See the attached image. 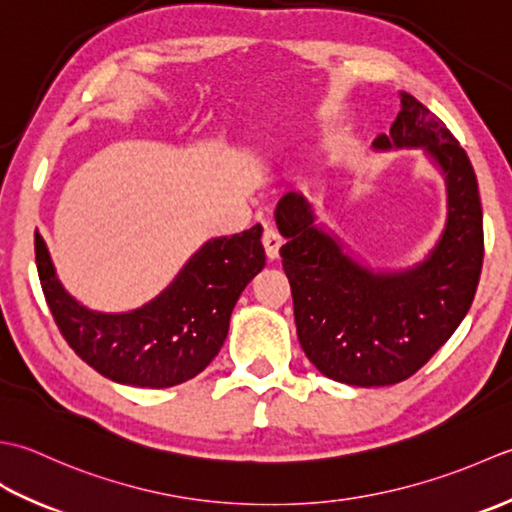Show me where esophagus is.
Segmentation results:
<instances>
[{
    "label": "esophagus",
    "mask_w": 512,
    "mask_h": 512,
    "mask_svg": "<svg viewBox=\"0 0 512 512\" xmlns=\"http://www.w3.org/2000/svg\"><path fill=\"white\" fill-rule=\"evenodd\" d=\"M280 245H283V236H280L276 229L267 227L265 234H263V247H265V254L267 258H278V252H280Z\"/></svg>",
    "instance_id": "esophagus-1"
}]
</instances>
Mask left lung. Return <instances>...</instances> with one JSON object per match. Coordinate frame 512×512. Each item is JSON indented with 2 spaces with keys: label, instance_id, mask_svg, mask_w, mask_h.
<instances>
[{
  "label": "left lung",
  "instance_id": "left-lung-1",
  "mask_svg": "<svg viewBox=\"0 0 512 512\" xmlns=\"http://www.w3.org/2000/svg\"><path fill=\"white\" fill-rule=\"evenodd\" d=\"M378 150L424 148L440 165L448 221L431 256L409 271L375 274L314 225L305 196L287 192L276 207L280 247L294 298L300 347L327 378L387 387L422 369L453 336L475 298L484 263V218L477 176L451 130L402 92V110Z\"/></svg>",
  "mask_w": 512,
  "mask_h": 512
}]
</instances>
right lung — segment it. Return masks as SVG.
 Segmentation results:
<instances>
[{
	"label": "right lung",
	"mask_w": 512,
	"mask_h": 512,
	"mask_svg": "<svg viewBox=\"0 0 512 512\" xmlns=\"http://www.w3.org/2000/svg\"><path fill=\"white\" fill-rule=\"evenodd\" d=\"M263 227L207 241L161 296L128 314L83 307L61 287L35 232V260L50 314L77 356L106 378L141 389L192 380L221 351L238 296L260 269Z\"/></svg>",
	"instance_id": "add662e5"
}]
</instances>
